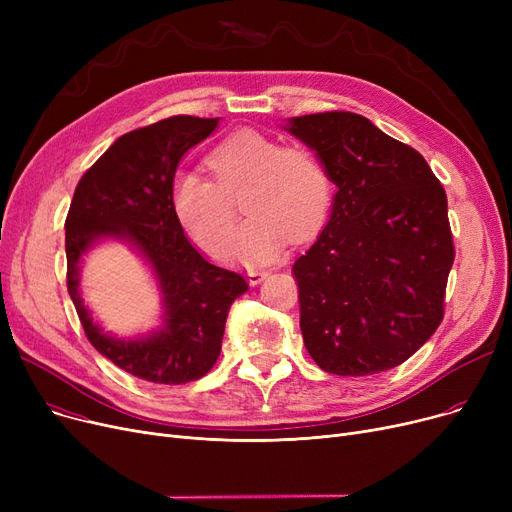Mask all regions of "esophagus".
Wrapping results in <instances>:
<instances>
[{
    "mask_svg": "<svg viewBox=\"0 0 512 512\" xmlns=\"http://www.w3.org/2000/svg\"><path fill=\"white\" fill-rule=\"evenodd\" d=\"M267 276H270V272H267V270H255V267H249V282H251V284H259V282H263Z\"/></svg>",
    "mask_w": 512,
    "mask_h": 512,
    "instance_id": "34e87169",
    "label": "esophagus"
}]
</instances>
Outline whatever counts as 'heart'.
Instances as JSON below:
<instances>
[{
    "label": "heart",
    "instance_id": "b5f03b06",
    "mask_svg": "<svg viewBox=\"0 0 512 512\" xmlns=\"http://www.w3.org/2000/svg\"><path fill=\"white\" fill-rule=\"evenodd\" d=\"M203 178L180 172L172 182V209L180 226L205 251H215L236 226L234 201L245 193L247 224L220 251L228 259H272L284 240H303L326 220L332 180L315 151L280 147L255 130L230 134L205 159Z\"/></svg>",
    "mask_w": 512,
    "mask_h": 512
}]
</instances>
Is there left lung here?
I'll list each match as a JSON object with an SVG mask.
<instances>
[{"label": "left lung", "mask_w": 512, "mask_h": 512, "mask_svg": "<svg viewBox=\"0 0 512 512\" xmlns=\"http://www.w3.org/2000/svg\"><path fill=\"white\" fill-rule=\"evenodd\" d=\"M338 186L328 226L292 265L301 332L328 373L405 363L444 319L454 261L444 186L413 147L353 112L292 118Z\"/></svg>", "instance_id": "1"}]
</instances>
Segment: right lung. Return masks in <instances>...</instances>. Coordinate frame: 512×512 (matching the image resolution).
<instances>
[{
	"label": "right lung",
	"mask_w": 512,
	"mask_h": 512,
	"mask_svg": "<svg viewBox=\"0 0 512 512\" xmlns=\"http://www.w3.org/2000/svg\"><path fill=\"white\" fill-rule=\"evenodd\" d=\"M218 126V118L172 116L130 130L78 180L66 215V284L80 324L97 351L153 384L195 382L215 365L232 301L247 278L213 265L193 245L172 209L178 161ZM101 235L128 237L154 265L167 303V328L145 341L100 334L77 294V261Z\"/></svg>",
	"instance_id": "obj_1"
}]
</instances>
